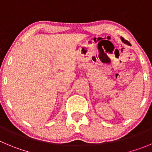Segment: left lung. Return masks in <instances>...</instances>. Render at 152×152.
Wrapping results in <instances>:
<instances>
[{"label":"left lung","mask_w":152,"mask_h":152,"mask_svg":"<svg viewBox=\"0 0 152 152\" xmlns=\"http://www.w3.org/2000/svg\"><path fill=\"white\" fill-rule=\"evenodd\" d=\"M121 41H122V42H124V43L127 44V45H129V44H130V42H129L128 41H127V40H126V39H124L123 37H121Z\"/></svg>","instance_id":"8db88e82"}]
</instances>
